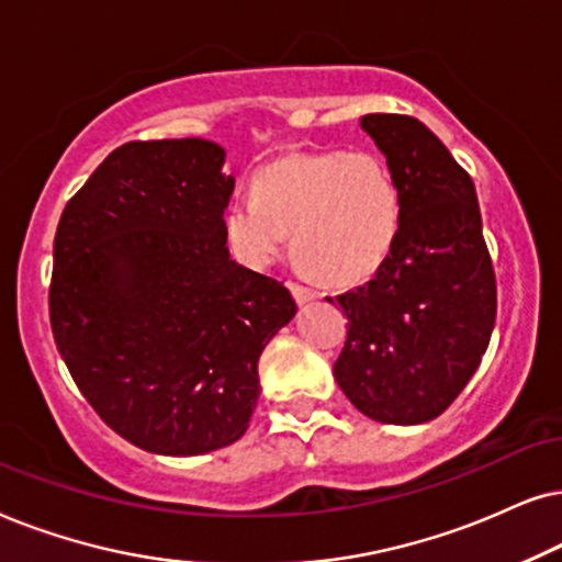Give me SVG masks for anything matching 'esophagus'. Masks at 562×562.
<instances>
[{
    "instance_id": "34e87169",
    "label": "esophagus",
    "mask_w": 562,
    "mask_h": 562,
    "mask_svg": "<svg viewBox=\"0 0 562 562\" xmlns=\"http://www.w3.org/2000/svg\"><path fill=\"white\" fill-rule=\"evenodd\" d=\"M290 290H293V297L297 303H308V301H316L318 293L308 285H301V282H290Z\"/></svg>"
}]
</instances>
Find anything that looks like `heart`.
Here are the masks:
<instances>
[{
  "label": "heart",
  "instance_id": "obj_1",
  "mask_svg": "<svg viewBox=\"0 0 562 562\" xmlns=\"http://www.w3.org/2000/svg\"><path fill=\"white\" fill-rule=\"evenodd\" d=\"M251 194L223 213L231 249L251 267L272 265L293 234L305 269L347 285L375 272L398 236V187L372 151L288 154L254 175Z\"/></svg>",
  "mask_w": 562,
  "mask_h": 562
}]
</instances>
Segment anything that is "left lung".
<instances>
[{"mask_svg":"<svg viewBox=\"0 0 562 562\" xmlns=\"http://www.w3.org/2000/svg\"><path fill=\"white\" fill-rule=\"evenodd\" d=\"M401 194L395 244L370 282L336 295L347 341L334 362L344 395L383 424L445 414L481 364L496 324V272L475 184L411 115L362 117Z\"/></svg>","mask_w":562,"mask_h":562,"instance_id":"8db88e82","label":"left lung"}]
</instances>
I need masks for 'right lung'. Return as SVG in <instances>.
<instances>
[{
  "label": "right lung",
  "instance_id": "1",
  "mask_svg": "<svg viewBox=\"0 0 562 562\" xmlns=\"http://www.w3.org/2000/svg\"><path fill=\"white\" fill-rule=\"evenodd\" d=\"M223 156L203 138L123 144L56 228V347L97 416L146 452L236 442L261 349L297 311L280 280L228 257Z\"/></svg>",
  "mask_w": 562,
  "mask_h": 562
}]
</instances>
